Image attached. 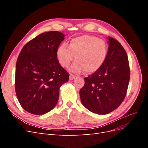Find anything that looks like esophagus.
I'll use <instances>...</instances> for the list:
<instances>
[{
  "mask_svg": "<svg viewBox=\"0 0 148 148\" xmlns=\"http://www.w3.org/2000/svg\"><path fill=\"white\" fill-rule=\"evenodd\" d=\"M75 77H76V76H75V75H72V74H70V77H69V78H70V80H73V79L75 78Z\"/></svg>",
  "mask_w": 148,
  "mask_h": 148,
  "instance_id": "esophagus-1",
  "label": "esophagus"
}]
</instances>
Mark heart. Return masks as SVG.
<instances>
[{"mask_svg": "<svg viewBox=\"0 0 148 148\" xmlns=\"http://www.w3.org/2000/svg\"><path fill=\"white\" fill-rule=\"evenodd\" d=\"M108 47L104 40L89 35H83L70 40L69 46L63 43L57 51V57L64 68L69 67L75 59L70 70L74 73L85 71L92 73L99 70L107 56Z\"/></svg>", "mask_w": 148, "mask_h": 148, "instance_id": "obj_1", "label": "heart"}]
</instances>
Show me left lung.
Returning a JSON list of instances; mask_svg holds the SVG:
<instances>
[{
	"label": "left lung",
	"instance_id": "obj_1",
	"mask_svg": "<svg viewBox=\"0 0 148 148\" xmlns=\"http://www.w3.org/2000/svg\"><path fill=\"white\" fill-rule=\"evenodd\" d=\"M107 56L101 68L88 77L79 96L83 105L92 112L107 114L122 104L130 80L128 56L122 46L109 37Z\"/></svg>",
	"mask_w": 148,
	"mask_h": 148
}]
</instances>
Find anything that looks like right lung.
I'll return each instance as SVG.
<instances>
[{
  "instance_id": "right-lung-1",
  "label": "right lung",
  "mask_w": 148,
  "mask_h": 148,
  "mask_svg": "<svg viewBox=\"0 0 148 148\" xmlns=\"http://www.w3.org/2000/svg\"><path fill=\"white\" fill-rule=\"evenodd\" d=\"M65 35L52 31L37 36L26 43L18 57L15 92L21 107L34 115L45 114L59 100V89L69 81L57 51Z\"/></svg>"
}]
</instances>
